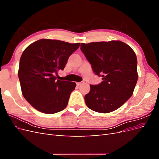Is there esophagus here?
<instances>
[{
    "label": "esophagus",
    "instance_id": "esophagus-1",
    "mask_svg": "<svg viewBox=\"0 0 159 159\" xmlns=\"http://www.w3.org/2000/svg\"><path fill=\"white\" fill-rule=\"evenodd\" d=\"M84 84V81H81V82H77V83H76V84L78 85H81V84Z\"/></svg>",
    "mask_w": 159,
    "mask_h": 159
}]
</instances>
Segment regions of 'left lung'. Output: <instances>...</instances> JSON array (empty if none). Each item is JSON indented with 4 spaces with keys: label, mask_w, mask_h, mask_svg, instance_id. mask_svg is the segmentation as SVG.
Wrapping results in <instances>:
<instances>
[{
    "label": "left lung",
    "mask_w": 159,
    "mask_h": 159,
    "mask_svg": "<svg viewBox=\"0 0 159 159\" xmlns=\"http://www.w3.org/2000/svg\"><path fill=\"white\" fill-rule=\"evenodd\" d=\"M80 46L95 74L103 80L98 85H90L85 95L86 105L102 113L117 109L131 97L137 82L135 53L118 40L81 43Z\"/></svg>",
    "instance_id": "1"
}]
</instances>
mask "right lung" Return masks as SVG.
<instances>
[{"label":"right lung","mask_w":159,"mask_h":159,"mask_svg":"<svg viewBox=\"0 0 159 159\" xmlns=\"http://www.w3.org/2000/svg\"><path fill=\"white\" fill-rule=\"evenodd\" d=\"M80 44L41 39L23 52L18 78L24 98L34 108L42 113L53 114L66 107L76 84L57 80V71L64 69L69 57Z\"/></svg>","instance_id":"1"}]
</instances>
